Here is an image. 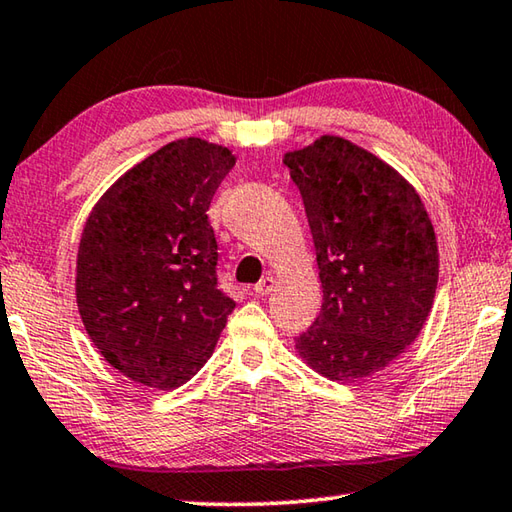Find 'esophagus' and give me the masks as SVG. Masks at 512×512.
Wrapping results in <instances>:
<instances>
[{"instance_id":"obj_1","label":"esophagus","mask_w":512,"mask_h":512,"mask_svg":"<svg viewBox=\"0 0 512 512\" xmlns=\"http://www.w3.org/2000/svg\"><path fill=\"white\" fill-rule=\"evenodd\" d=\"M274 283H276V281H274L272 274L263 276V279L254 285V294H256V297H267V294H270V292L274 290Z\"/></svg>"}]
</instances>
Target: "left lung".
I'll return each instance as SVG.
<instances>
[{
  "label": "left lung",
  "mask_w": 512,
  "mask_h": 512,
  "mask_svg": "<svg viewBox=\"0 0 512 512\" xmlns=\"http://www.w3.org/2000/svg\"><path fill=\"white\" fill-rule=\"evenodd\" d=\"M315 240L324 303L299 355L335 382L396 360L420 335L438 283L432 220L405 177L342 137L288 152Z\"/></svg>",
  "instance_id": "left-lung-1"
}]
</instances>
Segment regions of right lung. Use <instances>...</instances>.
I'll list each match as a JSON object with an SVG mask.
<instances>
[{
	"label": "right lung",
	"mask_w": 512,
	"mask_h": 512,
	"mask_svg": "<svg viewBox=\"0 0 512 512\" xmlns=\"http://www.w3.org/2000/svg\"><path fill=\"white\" fill-rule=\"evenodd\" d=\"M231 150L166 143L114 182L85 222L76 301L89 339L116 371L177 389L209 360L236 308L218 288L211 200Z\"/></svg>",
	"instance_id": "obj_1"
}]
</instances>
